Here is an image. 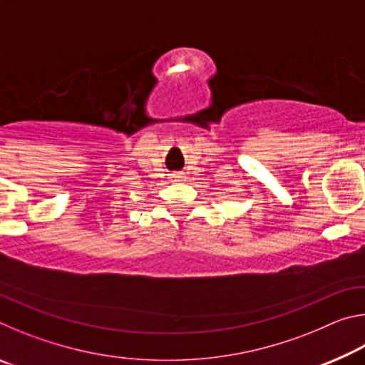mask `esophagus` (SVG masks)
<instances>
[{
	"instance_id": "esophagus-1",
	"label": "esophagus",
	"mask_w": 365,
	"mask_h": 365,
	"mask_svg": "<svg viewBox=\"0 0 365 365\" xmlns=\"http://www.w3.org/2000/svg\"><path fill=\"white\" fill-rule=\"evenodd\" d=\"M172 180L174 182H180V180H183V175L182 174H172Z\"/></svg>"
}]
</instances>
